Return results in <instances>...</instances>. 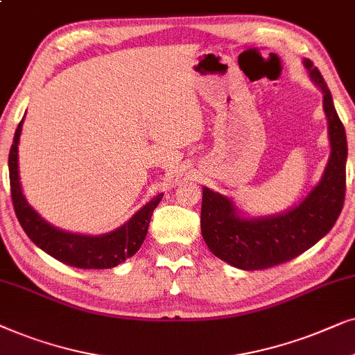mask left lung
<instances>
[{
  "instance_id": "obj_1",
  "label": "left lung",
  "mask_w": 355,
  "mask_h": 355,
  "mask_svg": "<svg viewBox=\"0 0 355 355\" xmlns=\"http://www.w3.org/2000/svg\"><path fill=\"white\" fill-rule=\"evenodd\" d=\"M304 66L311 81L323 92V110L331 146L318 185L311 188L297 206L261 217H243L230 198L202 188V239L217 258L243 271L291 261L323 239L341 214L346 195V131L318 68L310 60H304Z\"/></svg>"
}]
</instances>
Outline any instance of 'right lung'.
Returning <instances> with one entry per match:
<instances>
[{"label":"right lung","instance_id":"add662e5","mask_svg":"<svg viewBox=\"0 0 355 355\" xmlns=\"http://www.w3.org/2000/svg\"><path fill=\"white\" fill-rule=\"evenodd\" d=\"M22 123L17 125L14 133L12 146L9 150V183H11V198L19 224L32 242L40 250L49 253L58 261L68 266L81 269H108L115 268L131 258L143 245L148 234L153 211L162 200V193L155 195L148 205H144L128 222L121 227L102 235L71 234L51 225L27 202L22 195L19 182V160L17 144L22 131Z\"/></svg>","mask_w":355,"mask_h":355}]
</instances>
